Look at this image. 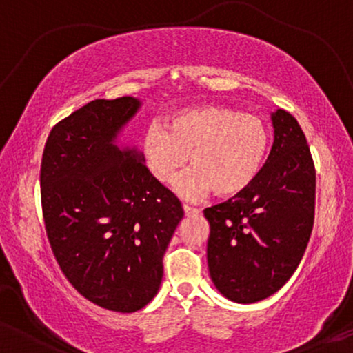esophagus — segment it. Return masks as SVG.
<instances>
[{"mask_svg":"<svg viewBox=\"0 0 353 353\" xmlns=\"http://www.w3.org/2000/svg\"><path fill=\"white\" fill-rule=\"evenodd\" d=\"M184 212H185V216H197V214H199L201 210L197 209V208H190V205H185L184 204Z\"/></svg>","mask_w":353,"mask_h":353,"instance_id":"esophagus-1","label":"esophagus"}]
</instances>
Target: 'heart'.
<instances>
[{
	"mask_svg": "<svg viewBox=\"0 0 353 353\" xmlns=\"http://www.w3.org/2000/svg\"><path fill=\"white\" fill-rule=\"evenodd\" d=\"M267 149L269 129L261 117L217 104L176 112L168 128L152 123L141 141L145 168L161 184L172 182L190 159L192 169L176 184L188 197L241 194L261 172Z\"/></svg>",
	"mask_w": 353,
	"mask_h": 353,
	"instance_id": "heart-1",
	"label": "heart"
}]
</instances>
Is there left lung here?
<instances>
[{
    "label": "left lung",
    "instance_id": "obj_1",
    "mask_svg": "<svg viewBox=\"0 0 353 353\" xmlns=\"http://www.w3.org/2000/svg\"><path fill=\"white\" fill-rule=\"evenodd\" d=\"M274 144L245 190L204 209L214 285L237 303L264 301L292 277L314 228L315 168L297 119L277 109Z\"/></svg>",
    "mask_w": 353,
    "mask_h": 353
}]
</instances>
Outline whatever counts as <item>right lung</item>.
Instances as JSON below:
<instances>
[{"mask_svg": "<svg viewBox=\"0 0 353 353\" xmlns=\"http://www.w3.org/2000/svg\"><path fill=\"white\" fill-rule=\"evenodd\" d=\"M141 101L96 99L51 129L41 161V205L52 254L89 302L112 312L148 305L163 281V257L184 217L137 149L117 134Z\"/></svg>", "mask_w": 353, "mask_h": 353, "instance_id": "right-lung-1", "label": "right lung"}]
</instances>
